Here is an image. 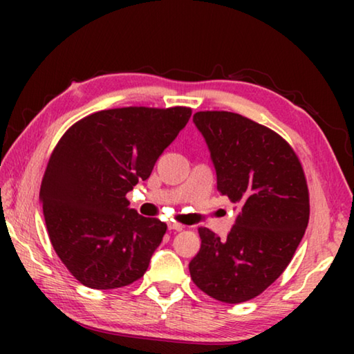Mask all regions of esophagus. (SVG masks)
<instances>
[{"mask_svg": "<svg viewBox=\"0 0 354 354\" xmlns=\"http://www.w3.org/2000/svg\"><path fill=\"white\" fill-rule=\"evenodd\" d=\"M169 230H170V231H183L184 226L176 223V221H170V223H169Z\"/></svg>", "mask_w": 354, "mask_h": 354, "instance_id": "esophagus-1", "label": "esophagus"}]
</instances>
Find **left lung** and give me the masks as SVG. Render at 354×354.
Segmentation results:
<instances>
[{
    "label": "left lung",
    "mask_w": 354,
    "mask_h": 354,
    "mask_svg": "<svg viewBox=\"0 0 354 354\" xmlns=\"http://www.w3.org/2000/svg\"><path fill=\"white\" fill-rule=\"evenodd\" d=\"M217 189L239 214L220 239L198 227L201 248L189 263L192 281L209 297L236 304L274 283L292 261L309 221V192L295 151L274 131L226 111L196 112Z\"/></svg>",
    "instance_id": "obj_1"
}]
</instances>
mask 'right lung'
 <instances>
[{"label": "right lung", "instance_id": "obj_1", "mask_svg": "<svg viewBox=\"0 0 354 354\" xmlns=\"http://www.w3.org/2000/svg\"><path fill=\"white\" fill-rule=\"evenodd\" d=\"M192 115L190 107H120L76 122L51 153L40 185L53 248L81 284L109 290L143 277L167 225L129 209Z\"/></svg>", "mask_w": 354, "mask_h": 354}]
</instances>
